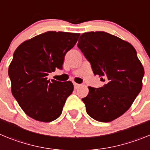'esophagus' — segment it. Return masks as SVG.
Listing matches in <instances>:
<instances>
[{
    "label": "esophagus",
    "instance_id": "34e87169",
    "mask_svg": "<svg viewBox=\"0 0 150 150\" xmlns=\"http://www.w3.org/2000/svg\"><path fill=\"white\" fill-rule=\"evenodd\" d=\"M74 88H79V86H80V84H78V83H74Z\"/></svg>",
    "mask_w": 150,
    "mask_h": 150
}]
</instances>
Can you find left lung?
<instances>
[{"instance_id": "1", "label": "left lung", "mask_w": 150, "mask_h": 150, "mask_svg": "<svg viewBox=\"0 0 150 150\" xmlns=\"http://www.w3.org/2000/svg\"><path fill=\"white\" fill-rule=\"evenodd\" d=\"M95 75L106 84L88 86L82 99L92 119L109 122L129 109L142 89L144 69L131 43L104 31L83 33L77 44Z\"/></svg>"}]
</instances>
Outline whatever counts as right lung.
Masks as SVG:
<instances>
[{
	"instance_id": "right-lung-1",
	"label": "right lung",
	"mask_w": 150,
	"mask_h": 150,
	"mask_svg": "<svg viewBox=\"0 0 150 150\" xmlns=\"http://www.w3.org/2000/svg\"><path fill=\"white\" fill-rule=\"evenodd\" d=\"M78 33L47 31L24 41L14 52L8 74L11 91L29 117L50 122L61 116L72 82L47 79L62 69L64 56L76 44Z\"/></svg>"
}]
</instances>
